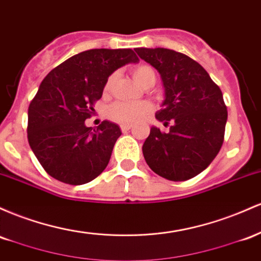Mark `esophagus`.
<instances>
[{
    "mask_svg": "<svg viewBox=\"0 0 261 261\" xmlns=\"http://www.w3.org/2000/svg\"><path fill=\"white\" fill-rule=\"evenodd\" d=\"M132 127H133V125H132V124H128V123H123V124H121V129H122V132H127V130H129Z\"/></svg>",
    "mask_w": 261,
    "mask_h": 261,
    "instance_id": "obj_1",
    "label": "esophagus"
}]
</instances>
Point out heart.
<instances>
[{
  "label": "heart",
  "mask_w": 261,
  "mask_h": 261,
  "mask_svg": "<svg viewBox=\"0 0 261 261\" xmlns=\"http://www.w3.org/2000/svg\"><path fill=\"white\" fill-rule=\"evenodd\" d=\"M132 75L136 83L142 87L146 85L155 83V72L150 66L139 65L132 70ZM112 83V77L108 81L107 87ZM151 111V105L148 102H139V103H128V102H117L112 105L108 110V115L112 119L123 123H133L143 119Z\"/></svg>",
  "instance_id": "1"
}]
</instances>
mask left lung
Listing matches in <instances>:
<instances>
[{
  "label": "left lung",
  "mask_w": 261,
  "mask_h": 261,
  "mask_svg": "<svg viewBox=\"0 0 261 261\" xmlns=\"http://www.w3.org/2000/svg\"><path fill=\"white\" fill-rule=\"evenodd\" d=\"M140 59L158 70L164 86L162 110L143 144L146 164L170 181L195 177L212 163L223 144L227 107L221 89L208 72L182 53L165 48H136Z\"/></svg>",
  "instance_id": "8db88e82"
}]
</instances>
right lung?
<instances>
[{
  "label": "right lung",
  "instance_id": "obj_1",
  "mask_svg": "<svg viewBox=\"0 0 261 261\" xmlns=\"http://www.w3.org/2000/svg\"><path fill=\"white\" fill-rule=\"evenodd\" d=\"M139 59L132 49H91L61 63L44 77L28 108V142L44 170L61 182L83 185L106 169L122 134L103 121L86 127L108 77Z\"/></svg>",
  "mask_w": 261,
  "mask_h": 261
}]
</instances>
